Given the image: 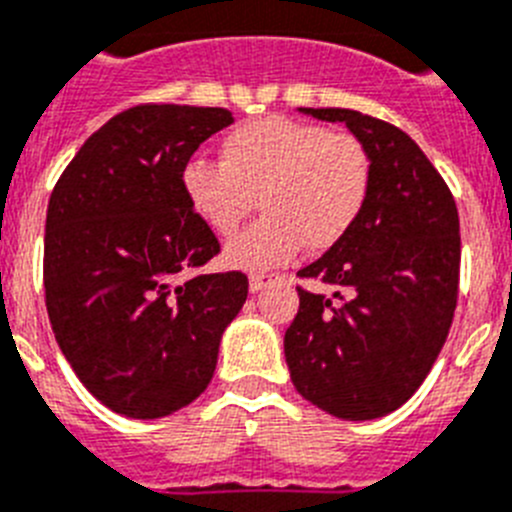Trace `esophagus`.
Wrapping results in <instances>:
<instances>
[{
    "mask_svg": "<svg viewBox=\"0 0 512 512\" xmlns=\"http://www.w3.org/2000/svg\"><path fill=\"white\" fill-rule=\"evenodd\" d=\"M273 281H275V275H268V273H255V275H250V291H252V293L262 291V288L268 286V283H273Z\"/></svg>",
    "mask_w": 512,
    "mask_h": 512,
    "instance_id": "esophagus-1",
    "label": "esophagus"
}]
</instances>
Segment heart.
<instances>
[{
	"label": "heart",
	"mask_w": 512,
	"mask_h": 512,
	"mask_svg": "<svg viewBox=\"0 0 512 512\" xmlns=\"http://www.w3.org/2000/svg\"><path fill=\"white\" fill-rule=\"evenodd\" d=\"M373 185L371 151L355 133L265 115L231 128L219 164L195 159L182 190L195 216L229 237L260 201L257 224L226 244L237 268H273L304 250L322 252L350 234Z\"/></svg>",
	"instance_id": "1"
}]
</instances>
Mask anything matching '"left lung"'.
Here are the masks:
<instances>
[{"label":"left lung","mask_w":512,"mask_h":512,"mask_svg":"<svg viewBox=\"0 0 512 512\" xmlns=\"http://www.w3.org/2000/svg\"><path fill=\"white\" fill-rule=\"evenodd\" d=\"M345 123L371 151L366 211L299 278L286 363L301 397L342 420H376L420 389L459 299V211L420 146L391 123L345 108H301Z\"/></svg>","instance_id":"left-lung-1"}]
</instances>
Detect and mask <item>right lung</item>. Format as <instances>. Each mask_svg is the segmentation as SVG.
Returning <instances> with one entry per match:
<instances>
[{"mask_svg": "<svg viewBox=\"0 0 512 512\" xmlns=\"http://www.w3.org/2000/svg\"><path fill=\"white\" fill-rule=\"evenodd\" d=\"M231 123L226 108H128L84 141L51 193L48 319L79 381L118 415L154 420L201 397L247 301L239 270L185 278L221 244L190 208L182 172Z\"/></svg>", "mask_w": 512, "mask_h": 512, "instance_id": "right-lung-1", "label": "right lung"}]
</instances>
